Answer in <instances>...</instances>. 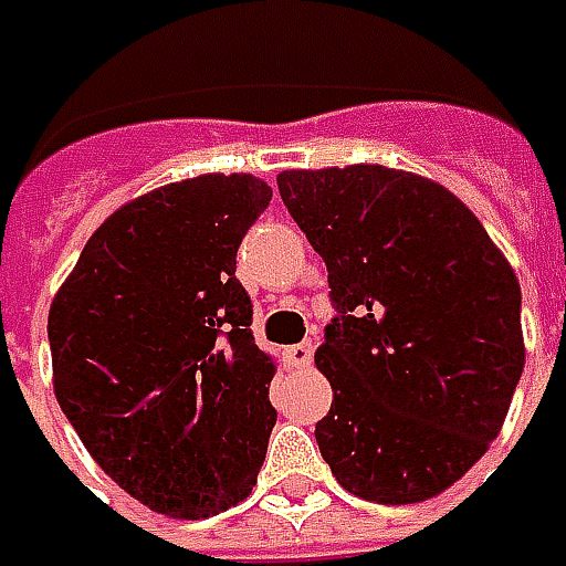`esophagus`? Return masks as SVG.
Segmentation results:
<instances>
[{
	"mask_svg": "<svg viewBox=\"0 0 566 566\" xmlns=\"http://www.w3.org/2000/svg\"><path fill=\"white\" fill-rule=\"evenodd\" d=\"M286 361L295 365V368H308L312 365V356H315V346H312V339H302V343H295V346H286Z\"/></svg>",
	"mask_w": 566,
	"mask_h": 566,
	"instance_id": "1",
	"label": "esophagus"
}]
</instances>
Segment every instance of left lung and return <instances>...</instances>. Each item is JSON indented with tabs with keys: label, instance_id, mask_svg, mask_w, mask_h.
Listing matches in <instances>:
<instances>
[{
	"label": "left lung",
	"instance_id": "1",
	"mask_svg": "<svg viewBox=\"0 0 566 566\" xmlns=\"http://www.w3.org/2000/svg\"><path fill=\"white\" fill-rule=\"evenodd\" d=\"M280 198L327 264L337 317L315 365V424L349 494L419 504L497 438L523 375L520 283L453 191L387 166L286 169Z\"/></svg>",
	"mask_w": 566,
	"mask_h": 566
}]
</instances>
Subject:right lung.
I'll list each match as a JSON object with an SVG mask.
<instances>
[{"instance_id": "obj_1", "label": "right lung", "mask_w": 566, "mask_h": 566, "mask_svg": "<svg viewBox=\"0 0 566 566\" xmlns=\"http://www.w3.org/2000/svg\"><path fill=\"white\" fill-rule=\"evenodd\" d=\"M268 205L249 172L154 188L103 220L50 305L65 419L119 489L176 520L245 501L268 453L276 365L235 276Z\"/></svg>"}]
</instances>
